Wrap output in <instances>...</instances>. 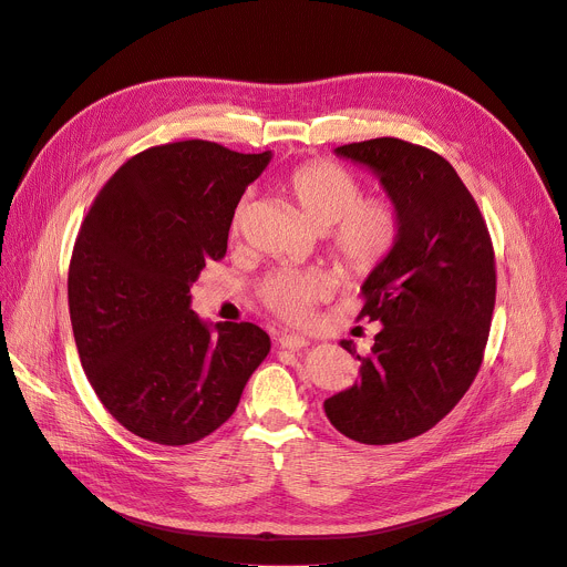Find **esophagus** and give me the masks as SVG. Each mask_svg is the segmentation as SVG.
<instances>
[{
	"mask_svg": "<svg viewBox=\"0 0 567 567\" xmlns=\"http://www.w3.org/2000/svg\"><path fill=\"white\" fill-rule=\"evenodd\" d=\"M278 344H280L282 349H291V351H296V349H303V347H308V344H310V340H308V338H303V336H296V333H282V336L278 338Z\"/></svg>",
	"mask_w": 567,
	"mask_h": 567,
	"instance_id": "1",
	"label": "esophagus"
}]
</instances>
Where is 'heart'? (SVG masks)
Listing matches in <instances>:
<instances>
[{
	"instance_id": "heart-1",
	"label": "heart",
	"mask_w": 567,
	"mask_h": 567,
	"mask_svg": "<svg viewBox=\"0 0 567 567\" xmlns=\"http://www.w3.org/2000/svg\"><path fill=\"white\" fill-rule=\"evenodd\" d=\"M280 190L299 206L306 223L317 231L331 229V252L342 271L368 276L379 268L398 244L400 214L391 199H361L363 190L347 169L329 161H312L289 169ZM246 214V199L234 212V229ZM326 293V282L315 274L276 271L259 285L261 303L287 321L303 323Z\"/></svg>"
}]
</instances>
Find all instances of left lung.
I'll return each mask as SVG.
<instances>
[{
	"mask_svg": "<svg viewBox=\"0 0 567 567\" xmlns=\"http://www.w3.org/2000/svg\"><path fill=\"white\" fill-rule=\"evenodd\" d=\"M368 167L395 204L393 252L363 282L359 317L381 321L361 381L323 402L331 425L389 445L432 430L464 398L483 363L496 301L494 248L481 208L453 165L425 146L377 137L336 148Z\"/></svg>",
	"mask_w": 567,
	"mask_h": 567,
	"instance_id": "left-lung-1",
	"label": "left lung"
}]
</instances>
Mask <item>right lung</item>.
<instances>
[{
    "label": "right lung",
    "mask_w": 567,
    "mask_h": 567,
    "mask_svg": "<svg viewBox=\"0 0 567 567\" xmlns=\"http://www.w3.org/2000/svg\"><path fill=\"white\" fill-rule=\"evenodd\" d=\"M271 152L186 140L118 167L94 199L69 268L82 370L128 432L188 445L236 411L271 340L255 323L190 310L206 261L227 252L234 208Z\"/></svg>",
    "instance_id": "add662e5"
}]
</instances>
